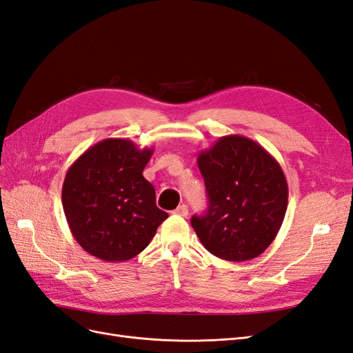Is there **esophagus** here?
<instances>
[{
    "instance_id": "1",
    "label": "esophagus",
    "mask_w": 353,
    "mask_h": 353,
    "mask_svg": "<svg viewBox=\"0 0 353 353\" xmlns=\"http://www.w3.org/2000/svg\"><path fill=\"white\" fill-rule=\"evenodd\" d=\"M174 213L175 215H178V216H187L188 215V206L187 205H181V206H178L175 210H174Z\"/></svg>"
}]
</instances>
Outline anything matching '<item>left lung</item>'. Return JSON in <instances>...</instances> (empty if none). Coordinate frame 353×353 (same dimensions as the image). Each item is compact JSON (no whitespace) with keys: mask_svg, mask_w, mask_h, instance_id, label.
Listing matches in <instances>:
<instances>
[{"mask_svg":"<svg viewBox=\"0 0 353 353\" xmlns=\"http://www.w3.org/2000/svg\"><path fill=\"white\" fill-rule=\"evenodd\" d=\"M209 206L191 218L205 249L216 258L244 262L258 258L279 234L288 187L280 163L256 141L225 135L197 156Z\"/></svg>","mask_w":353,"mask_h":353,"instance_id":"8db88e82","label":"left lung"}]
</instances>
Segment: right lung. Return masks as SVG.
<instances>
[{
    "label": "right lung",
    "instance_id": "add662e5",
    "mask_svg": "<svg viewBox=\"0 0 353 353\" xmlns=\"http://www.w3.org/2000/svg\"><path fill=\"white\" fill-rule=\"evenodd\" d=\"M153 148L125 138H105L68 169L61 203L72 236L105 262H125L152 241L168 213L156 206V191L143 176Z\"/></svg>",
    "mask_w": 353,
    "mask_h": 353
}]
</instances>
